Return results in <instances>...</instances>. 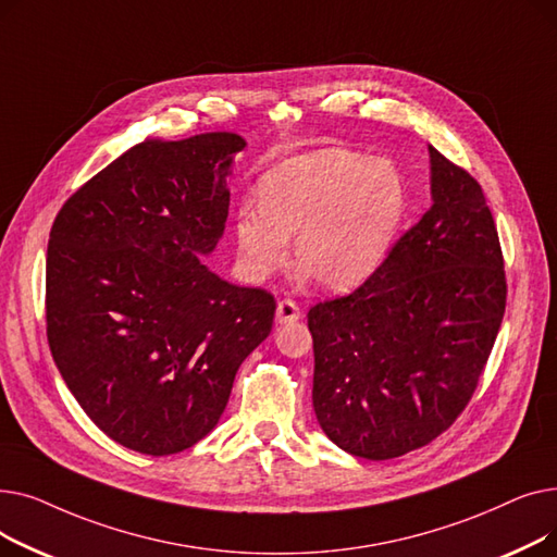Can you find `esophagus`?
I'll return each mask as SVG.
<instances>
[{
  "label": "esophagus",
  "instance_id": "obj_1",
  "mask_svg": "<svg viewBox=\"0 0 557 557\" xmlns=\"http://www.w3.org/2000/svg\"><path fill=\"white\" fill-rule=\"evenodd\" d=\"M302 318V309L294 302V300H280L277 305V323L286 325V323H296V320Z\"/></svg>",
  "mask_w": 557,
  "mask_h": 557
}]
</instances>
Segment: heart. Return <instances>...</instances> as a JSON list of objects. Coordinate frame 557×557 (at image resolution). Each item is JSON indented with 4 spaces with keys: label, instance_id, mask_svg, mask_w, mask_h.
<instances>
[{
    "label": "heart",
    "instance_id": "heart-1",
    "mask_svg": "<svg viewBox=\"0 0 557 557\" xmlns=\"http://www.w3.org/2000/svg\"><path fill=\"white\" fill-rule=\"evenodd\" d=\"M406 200L391 160L345 149L288 158L261 178L259 202L237 212L242 269L252 280L284 269L296 234V263L320 288H352L386 257Z\"/></svg>",
    "mask_w": 557,
    "mask_h": 557
}]
</instances>
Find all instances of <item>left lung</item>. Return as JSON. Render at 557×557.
I'll return each mask as SVG.
<instances>
[{
	"instance_id": "1",
	"label": "left lung",
	"mask_w": 557,
	"mask_h": 557,
	"mask_svg": "<svg viewBox=\"0 0 557 557\" xmlns=\"http://www.w3.org/2000/svg\"><path fill=\"white\" fill-rule=\"evenodd\" d=\"M429 212L352 294L318 302L313 411L347 454L388 460L470 404L506 311V271L481 185L429 146Z\"/></svg>"
}]
</instances>
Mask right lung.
<instances>
[{"mask_svg":"<svg viewBox=\"0 0 557 557\" xmlns=\"http://www.w3.org/2000/svg\"><path fill=\"white\" fill-rule=\"evenodd\" d=\"M202 133L146 139L76 189L47 246V341L108 437L169 456L208 435L244 359L273 330L275 298L200 261L225 230L232 156Z\"/></svg>","mask_w":557,"mask_h":557,"instance_id":"1","label":"right lung"}]
</instances>
